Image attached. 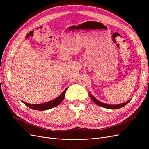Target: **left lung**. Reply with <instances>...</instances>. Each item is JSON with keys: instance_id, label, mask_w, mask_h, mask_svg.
Wrapping results in <instances>:
<instances>
[{"instance_id": "left-lung-1", "label": "left lung", "mask_w": 149, "mask_h": 149, "mask_svg": "<svg viewBox=\"0 0 149 149\" xmlns=\"http://www.w3.org/2000/svg\"><path fill=\"white\" fill-rule=\"evenodd\" d=\"M89 96H90V97L91 98V100L95 102L97 105L100 106H101V107H105V108H107V109H119V108H120V107H124V106H125L126 104H127V103H129L130 102V100L125 102L124 103H123V104H118V105H112V104H104L103 102H101L100 101H99L98 100H97L96 99L95 97H94L92 94L90 93L89 94Z\"/></svg>"}]
</instances>
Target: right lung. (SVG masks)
Instances as JSON below:
<instances>
[{
    "instance_id": "obj_1",
    "label": "right lung",
    "mask_w": 149,
    "mask_h": 149,
    "mask_svg": "<svg viewBox=\"0 0 149 149\" xmlns=\"http://www.w3.org/2000/svg\"><path fill=\"white\" fill-rule=\"evenodd\" d=\"M68 88L65 90V91L61 94L58 97H56L55 100L52 101H50L49 102L43 103V104H29L26 102H23L26 106H27L30 108L34 110H38V111H44V110H47L49 109H52L53 107H55L57 106H58L60 104L63 100V99L65 96V93L67 90Z\"/></svg>"
}]
</instances>
